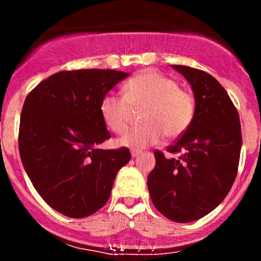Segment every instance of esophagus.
I'll return each mask as SVG.
<instances>
[{
	"mask_svg": "<svg viewBox=\"0 0 261 261\" xmlns=\"http://www.w3.org/2000/svg\"><path fill=\"white\" fill-rule=\"evenodd\" d=\"M141 153H142V152L139 151V149H133V151H131V155H133V158L139 157Z\"/></svg>",
	"mask_w": 261,
	"mask_h": 261,
	"instance_id": "esophagus-1",
	"label": "esophagus"
}]
</instances>
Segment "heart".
<instances>
[{
  "instance_id": "heart-1",
  "label": "heart",
  "mask_w": 261,
  "mask_h": 261,
  "mask_svg": "<svg viewBox=\"0 0 261 261\" xmlns=\"http://www.w3.org/2000/svg\"><path fill=\"white\" fill-rule=\"evenodd\" d=\"M122 95L107 94L100 100L99 112L104 124L115 134L127 130L133 109H141L143 125L127 131L118 143L124 147L142 149L188 130L195 116V99L179 88L178 82L153 71L143 72L125 82Z\"/></svg>"
}]
</instances>
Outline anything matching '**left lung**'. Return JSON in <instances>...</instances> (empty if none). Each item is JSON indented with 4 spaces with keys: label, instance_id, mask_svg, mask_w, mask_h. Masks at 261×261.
I'll return each mask as SVG.
<instances>
[{
    "label": "left lung",
    "instance_id": "left-lung-1",
    "mask_svg": "<svg viewBox=\"0 0 261 261\" xmlns=\"http://www.w3.org/2000/svg\"><path fill=\"white\" fill-rule=\"evenodd\" d=\"M172 68L191 86L195 116L182 136L167 148L178 158L154 152L155 167L147 185L152 202L163 216L187 223L206 216L229 193L238 172L242 131L239 114L215 77L189 66Z\"/></svg>",
    "mask_w": 261,
    "mask_h": 261
}]
</instances>
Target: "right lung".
I'll list each match as a JSON object with an SVG mask.
<instances>
[{
  "label": "right lung",
  "instance_id": "1",
  "mask_svg": "<svg viewBox=\"0 0 261 261\" xmlns=\"http://www.w3.org/2000/svg\"><path fill=\"white\" fill-rule=\"evenodd\" d=\"M128 73L61 71L27 95L20 114L19 154L45 202L67 217L91 216L106 205L128 148L100 149L110 139L100 100Z\"/></svg>",
  "mask_w": 261,
  "mask_h": 261
}]
</instances>
